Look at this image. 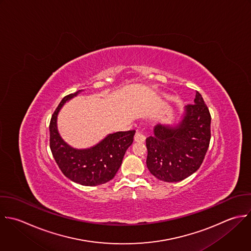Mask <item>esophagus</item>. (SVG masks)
Instances as JSON below:
<instances>
[{
	"instance_id": "esophagus-1",
	"label": "esophagus",
	"mask_w": 251,
	"mask_h": 251,
	"mask_svg": "<svg viewBox=\"0 0 251 251\" xmlns=\"http://www.w3.org/2000/svg\"><path fill=\"white\" fill-rule=\"evenodd\" d=\"M134 140L137 143H144L146 141V136L141 131H137V133L135 134Z\"/></svg>"
}]
</instances>
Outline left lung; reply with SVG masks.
I'll use <instances>...</instances> for the list:
<instances>
[{
    "label": "left lung",
    "instance_id": "left-lung-1",
    "mask_svg": "<svg viewBox=\"0 0 251 251\" xmlns=\"http://www.w3.org/2000/svg\"><path fill=\"white\" fill-rule=\"evenodd\" d=\"M211 116L201 95L185 106L181 121L175 126L158 124L146 140L147 166L158 180L180 182L201 167L207 152Z\"/></svg>",
    "mask_w": 251,
    "mask_h": 251
}]
</instances>
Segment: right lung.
Masks as SVG:
<instances>
[{"label":"right lung","mask_w":251,"mask_h":251,"mask_svg":"<svg viewBox=\"0 0 251 251\" xmlns=\"http://www.w3.org/2000/svg\"><path fill=\"white\" fill-rule=\"evenodd\" d=\"M79 92L64 97L51 115L50 148L56 164L65 177L83 186H99L114 178L127 149L133 143L136 131L109 134L90 149L77 150L67 145L57 130V114L63 104L76 97Z\"/></svg>","instance_id":"right-lung-1"}]
</instances>
